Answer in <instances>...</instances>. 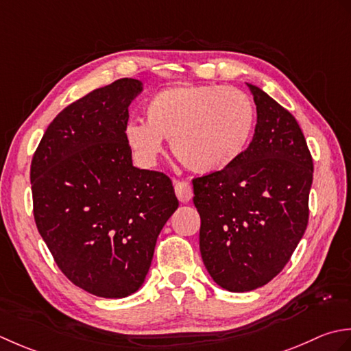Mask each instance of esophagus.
Listing matches in <instances>:
<instances>
[{"instance_id":"34e87169","label":"esophagus","mask_w":351,"mask_h":351,"mask_svg":"<svg viewBox=\"0 0 351 351\" xmlns=\"http://www.w3.org/2000/svg\"><path fill=\"white\" fill-rule=\"evenodd\" d=\"M174 189H176L177 198L180 199L182 203H188L189 199L192 198V195H194V192H192V186L188 182L176 180L174 182Z\"/></svg>"}]
</instances>
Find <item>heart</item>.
Here are the masks:
<instances>
[{
  "instance_id": "b5f03b06",
  "label": "heart",
  "mask_w": 351,
  "mask_h": 351,
  "mask_svg": "<svg viewBox=\"0 0 351 351\" xmlns=\"http://www.w3.org/2000/svg\"><path fill=\"white\" fill-rule=\"evenodd\" d=\"M145 124L132 121L125 141L142 165L152 167L171 139L177 160L194 173L230 167L252 138L256 109L245 92L223 84H178L145 104Z\"/></svg>"
}]
</instances>
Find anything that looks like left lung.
Listing matches in <instances>:
<instances>
[{"label":"left lung","mask_w":351,"mask_h":351,"mask_svg":"<svg viewBox=\"0 0 351 351\" xmlns=\"http://www.w3.org/2000/svg\"><path fill=\"white\" fill-rule=\"evenodd\" d=\"M257 124L241 157L192 178L199 252L221 288L253 291L289 262L309 221L312 154L297 119L253 84Z\"/></svg>","instance_id":"obj_1"}]
</instances>
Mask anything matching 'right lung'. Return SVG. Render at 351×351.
Returning <instances> with one entry per match:
<instances>
[{
  "mask_svg": "<svg viewBox=\"0 0 351 351\" xmlns=\"http://www.w3.org/2000/svg\"><path fill=\"white\" fill-rule=\"evenodd\" d=\"M141 90L136 78H119L65 107L30 167L34 223L54 262L104 298L141 288L157 236L178 207L167 174L132 163L125 127Z\"/></svg>",
  "mask_w": 351,
  "mask_h": 351,
  "instance_id": "right-lung-1",
  "label": "right lung"
}]
</instances>
